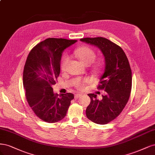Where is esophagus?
I'll use <instances>...</instances> for the list:
<instances>
[{
	"mask_svg": "<svg viewBox=\"0 0 155 155\" xmlns=\"http://www.w3.org/2000/svg\"><path fill=\"white\" fill-rule=\"evenodd\" d=\"M81 97V94H74V98H78Z\"/></svg>",
	"mask_w": 155,
	"mask_h": 155,
	"instance_id": "esophagus-1",
	"label": "esophagus"
}]
</instances>
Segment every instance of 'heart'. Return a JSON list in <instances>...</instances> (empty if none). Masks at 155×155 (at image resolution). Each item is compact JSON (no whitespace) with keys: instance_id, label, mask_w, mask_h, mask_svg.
I'll use <instances>...</instances> for the list:
<instances>
[{"instance_id":"obj_1","label":"heart","mask_w":155,"mask_h":155,"mask_svg":"<svg viewBox=\"0 0 155 155\" xmlns=\"http://www.w3.org/2000/svg\"><path fill=\"white\" fill-rule=\"evenodd\" d=\"M74 54H75V56L84 65H86V66H89V65L94 62V59L96 58L95 52H94L91 48L86 46H83L77 49V50L74 51ZM68 61V57L66 56H64L62 59L61 64V68L62 70H64L65 68H66V66ZM97 68L98 66H94V69H97ZM88 82V78L84 79L83 81H78L75 83V86L78 89H82L84 87V83H86Z\"/></svg>"}]
</instances>
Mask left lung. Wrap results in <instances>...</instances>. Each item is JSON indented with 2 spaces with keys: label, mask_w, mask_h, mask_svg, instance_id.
<instances>
[{
  "label": "left lung",
  "mask_w": 155,
  "mask_h": 155,
  "mask_svg": "<svg viewBox=\"0 0 155 155\" xmlns=\"http://www.w3.org/2000/svg\"><path fill=\"white\" fill-rule=\"evenodd\" d=\"M81 41L99 48L104 57L105 69L98 89L106 94L101 101L97 94H88L91 102L86 111L91 121L106 124L116 118L128 102L132 86L130 65L123 49L106 38H84Z\"/></svg>",
  "instance_id": "obj_1"
}]
</instances>
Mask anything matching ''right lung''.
Instances as JSON below:
<instances>
[{"label":"right lung","instance_id":"1","mask_svg":"<svg viewBox=\"0 0 155 155\" xmlns=\"http://www.w3.org/2000/svg\"><path fill=\"white\" fill-rule=\"evenodd\" d=\"M77 41L49 38L29 52L23 72V84L29 106L43 121L54 123L66 115L73 94L54 93L53 85L61 71L62 53Z\"/></svg>","mask_w":155,"mask_h":155}]
</instances>
